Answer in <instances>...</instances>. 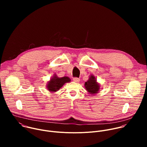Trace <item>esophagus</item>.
Segmentation results:
<instances>
[{"label": "esophagus", "instance_id": "esophagus-1", "mask_svg": "<svg viewBox=\"0 0 147 147\" xmlns=\"http://www.w3.org/2000/svg\"><path fill=\"white\" fill-rule=\"evenodd\" d=\"M73 81H74V82H78L80 80V78H73Z\"/></svg>", "mask_w": 147, "mask_h": 147}]
</instances>
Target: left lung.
Wrapping results in <instances>:
<instances>
[{"label": "left lung", "mask_w": 147, "mask_h": 147, "mask_svg": "<svg viewBox=\"0 0 147 147\" xmlns=\"http://www.w3.org/2000/svg\"><path fill=\"white\" fill-rule=\"evenodd\" d=\"M84 87L87 92L91 95H94L99 92L100 84L94 75H91L84 84Z\"/></svg>", "instance_id": "8db88e82"}]
</instances>
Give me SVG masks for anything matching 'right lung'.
Listing matches in <instances>:
<instances>
[{
	"mask_svg": "<svg viewBox=\"0 0 147 147\" xmlns=\"http://www.w3.org/2000/svg\"><path fill=\"white\" fill-rule=\"evenodd\" d=\"M70 81L71 79L67 76L59 77L56 74H55L47 82V88L51 92H56L63 86L65 83L69 82Z\"/></svg>",
	"mask_w": 147,
	"mask_h": 147,
	"instance_id": "1",
	"label": "right lung"
}]
</instances>
